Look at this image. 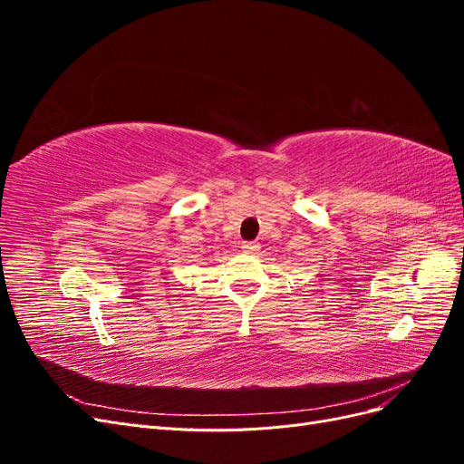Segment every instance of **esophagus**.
Returning a JSON list of instances; mask_svg holds the SVG:
<instances>
[{
	"label": "esophagus",
	"instance_id": "34e87169",
	"mask_svg": "<svg viewBox=\"0 0 464 464\" xmlns=\"http://www.w3.org/2000/svg\"><path fill=\"white\" fill-rule=\"evenodd\" d=\"M242 249L246 251V254H257V251H259V244H257V242H244V244H242Z\"/></svg>",
	"mask_w": 464,
	"mask_h": 464
}]
</instances>
